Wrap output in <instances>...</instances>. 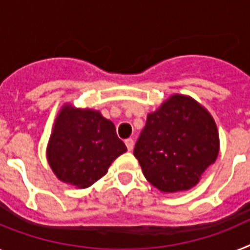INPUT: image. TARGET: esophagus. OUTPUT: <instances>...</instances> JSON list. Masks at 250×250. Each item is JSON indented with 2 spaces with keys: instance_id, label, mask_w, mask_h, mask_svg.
<instances>
[{
  "instance_id": "34e87169",
  "label": "esophagus",
  "mask_w": 250,
  "mask_h": 250,
  "mask_svg": "<svg viewBox=\"0 0 250 250\" xmlns=\"http://www.w3.org/2000/svg\"><path fill=\"white\" fill-rule=\"evenodd\" d=\"M125 146H127V148H128V151H132L133 150V146H135V142H133V140L132 138H127L125 141Z\"/></svg>"
}]
</instances>
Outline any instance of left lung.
<instances>
[{
  "instance_id": "8db88e82",
  "label": "left lung",
  "mask_w": 250,
  "mask_h": 250,
  "mask_svg": "<svg viewBox=\"0 0 250 250\" xmlns=\"http://www.w3.org/2000/svg\"><path fill=\"white\" fill-rule=\"evenodd\" d=\"M219 151L211 113L190 96L174 94L147 114L133 155L152 186L174 193L197 186Z\"/></svg>"
}]
</instances>
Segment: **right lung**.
Segmentation results:
<instances>
[{
    "instance_id": "obj_1",
    "label": "right lung",
    "mask_w": 250,
    "mask_h": 250,
    "mask_svg": "<svg viewBox=\"0 0 250 250\" xmlns=\"http://www.w3.org/2000/svg\"><path fill=\"white\" fill-rule=\"evenodd\" d=\"M127 151L112 121L99 110L61 106L47 145V160L63 183L83 189L104 177L113 161Z\"/></svg>"
}]
</instances>
